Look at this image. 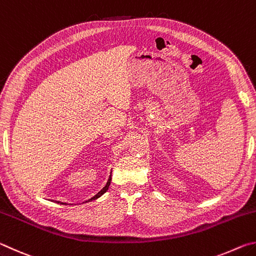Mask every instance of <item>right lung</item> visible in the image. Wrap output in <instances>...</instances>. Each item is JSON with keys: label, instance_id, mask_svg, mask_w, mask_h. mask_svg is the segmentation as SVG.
Returning <instances> with one entry per match:
<instances>
[{"label": "right lung", "instance_id": "1", "mask_svg": "<svg viewBox=\"0 0 256 256\" xmlns=\"http://www.w3.org/2000/svg\"><path fill=\"white\" fill-rule=\"evenodd\" d=\"M110 180H112V172H110V177H108V180H107V183H106V185L104 186V188L99 190V192L96 194V196H92V198H89V200H86V202H92V201H94V200H97L98 198H100L104 193H106L107 192V190H108V188H110ZM56 203H60V204H66V203H64V202H60V201H55Z\"/></svg>", "mask_w": 256, "mask_h": 256}]
</instances>
